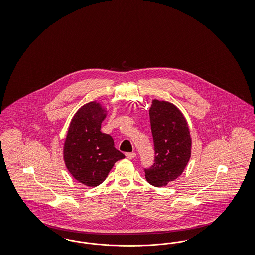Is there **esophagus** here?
Wrapping results in <instances>:
<instances>
[{
	"instance_id": "esophagus-1",
	"label": "esophagus",
	"mask_w": 255,
	"mask_h": 255,
	"mask_svg": "<svg viewBox=\"0 0 255 255\" xmlns=\"http://www.w3.org/2000/svg\"><path fill=\"white\" fill-rule=\"evenodd\" d=\"M125 155H126V157L128 159H133L136 156V153L135 152H128V153H126Z\"/></svg>"
}]
</instances>
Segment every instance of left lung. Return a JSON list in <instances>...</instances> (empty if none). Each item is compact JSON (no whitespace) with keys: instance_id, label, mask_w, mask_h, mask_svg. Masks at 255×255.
Returning <instances> with one entry per match:
<instances>
[{"instance_id":"left-lung-1","label":"left lung","mask_w":255,"mask_h":255,"mask_svg":"<svg viewBox=\"0 0 255 255\" xmlns=\"http://www.w3.org/2000/svg\"><path fill=\"white\" fill-rule=\"evenodd\" d=\"M154 142V163L145 169L146 179L156 187L166 186L178 178L191 158L192 139L181 111L166 101H152L149 108Z\"/></svg>"}]
</instances>
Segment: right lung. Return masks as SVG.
<instances>
[{"label": "right lung", "mask_w": 255, "mask_h": 255, "mask_svg": "<svg viewBox=\"0 0 255 255\" xmlns=\"http://www.w3.org/2000/svg\"><path fill=\"white\" fill-rule=\"evenodd\" d=\"M107 116L97 102H90L73 117L63 146V159L70 174L80 183L96 187L107 178L115 162L125 158L113 138L101 131Z\"/></svg>", "instance_id": "add662e5"}]
</instances>
